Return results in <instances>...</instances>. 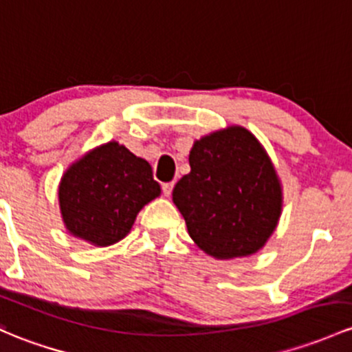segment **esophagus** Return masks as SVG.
Listing matches in <instances>:
<instances>
[{
  "label": "esophagus",
  "mask_w": 352,
  "mask_h": 352,
  "mask_svg": "<svg viewBox=\"0 0 352 352\" xmlns=\"http://www.w3.org/2000/svg\"><path fill=\"white\" fill-rule=\"evenodd\" d=\"M162 190H164V194L166 195V197H168V195L172 194V190H173V182L164 184V186H162Z\"/></svg>",
  "instance_id": "1"
}]
</instances>
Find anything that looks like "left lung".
I'll return each instance as SVG.
<instances>
[{
	"label": "left lung",
	"instance_id": "left-lung-1",
	"mask_svg": "<svg viewBox=\"0 0 352 352\" xmlns=\"http://www.w3.org/2000/svg\"><path fill=\"white\" fill-rule=\"evenodd\" d=\"M188 164L172 197L194 243L217 260L260 251L278 224L282 186L253 133L229 126L202 136Z\"/></svg>",
	"mask_w": 352,
	"mask_h": 352
}]
</instances>
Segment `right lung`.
Segmentation results:
<instances>
[{
    "label": "right lung",
    "mask_w": 352,
    "mask_h": 352,
    "mask_svg": "<svg viewBox=\"0 0 352 352\" xmlns=\"http://www.w3.org/2000/svg\"><path fill=\"white\" fill-rule=\"evenodd\" d=\"M160 195L146 160L109 142L65 170L58 186L62 219L72 236L111 246L131 231L143 206Z\"/></svg>",
    "instance_id": "add662e5"
}]
</instances>
